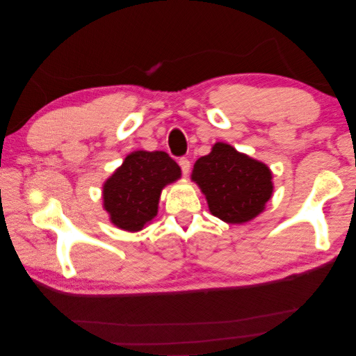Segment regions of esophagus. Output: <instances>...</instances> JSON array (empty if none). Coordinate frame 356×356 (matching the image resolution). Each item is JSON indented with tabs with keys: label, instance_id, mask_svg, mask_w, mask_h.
I'll use <instances>...</instances> for the list:
<instances>
[{
	"label": "esophagus",
	"instance_id": "esophagus-1",
	"mask_svg": "<svg viewBox=\"0 0 356 356\" xmlns=\"http://www.w3.org/2000/svg\"><path fill=\"white\" fill-rule=\"evenodd\" d=\"M178 164H179V167H181V170H183L184 175H189V172H191V161L188 158H181V159L178 161Z\"/></svg>",
	"mask_w": 356,
	"mask_h": 356
}]
</instances>
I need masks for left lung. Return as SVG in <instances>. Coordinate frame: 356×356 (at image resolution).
Masks as SVG:
<instances>
[{
  "label": "left lung",
  "instance_id": "8db88e82",
  "mask_svg": "<svg viewBox=\"0 0 356 356\" xmlns=\"http://www.w3.org/2000/svg\"><path fill=\"white\" fill-rule=\"evenodd\" d=\"M192 179L207 195L211 213L228 223L257 217L273 191L269 167L222 142L195 162Z\"/></svg>",
  "mask_w": 356,
  "mask_h": 356
}]
</instances>
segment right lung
<instances>
[{
    "mask_svg": "<svg viewBox=\"0 0 356 356\" xmlns=\"http://www.w3.org/2000/svg\"><path fill=\"white\" fill-rule=\"evenodd\" d=\"M181 168L164 152H134L103 186L104 209L118 228L139 232L158 213L161 191Z\"/></svg>",
    "mask_w": 356,
    "mask_h": 356,
    "instance_id": "right-lung-1",
    "label": "right lung"
}]
</instances>
